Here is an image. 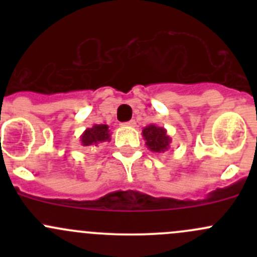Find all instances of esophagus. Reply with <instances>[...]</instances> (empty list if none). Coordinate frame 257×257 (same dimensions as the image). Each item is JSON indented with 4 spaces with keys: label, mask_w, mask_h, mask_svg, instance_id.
I'll use <instances>...</instances> for the list:
<instances>
[{
    "label": "esophagus",
    "mask_w": 257,
    "mask_h": 257,
    "mask_svg": "<svg viewBox=\"0 0 257 257\" xmlns=\"http://www.w3.org/2000/svg\"><path fill=\"white\" fill-rule=\"evenodd\" d=\"M123 125H125V126H136V121H134V120H129V121H126V123H124Z\"/></svg>",
    "instance_id": "34e87169"
}]
</instances>
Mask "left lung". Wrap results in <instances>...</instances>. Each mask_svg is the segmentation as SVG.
Here are the masks:
<instances>
[{
    "label": "left lung",
    "mask_w": 257,
    "mask_h": 257,
    "mask_svg": "<svg viewBox=\"0 0 257 257\" xmlns=\"http://www.w3.org/2000/svg\"><path fill=\"white\" fill-rule=\"evenodd\" d=\"M145 145L153 153H164L170 148L172 138L167 134L164 126H158L155 124H149L142 131Z\"/></svg>",
    "instance_id": "obj_1"
}]
</instances>
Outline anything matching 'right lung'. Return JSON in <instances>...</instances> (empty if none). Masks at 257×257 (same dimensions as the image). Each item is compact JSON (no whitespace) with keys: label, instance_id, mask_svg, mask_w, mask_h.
I'll use <instances>...</instances> for the list:
<instances>
[{"label":"right lung","instance_id":"right-lung-1","mask_svg":"<svg viewBox=\"0 0 257 257\" xmlns=\"http://www.w3.org/2000/svg\"><path fill=\"white\" fill-rule=\"evenodd\" d=\"M107 124H94L87 128L80 136V144L83 147H98V144L110 142V131Z\"/></svg>","mask_w":257,"mask_h":257}]
</instances>
